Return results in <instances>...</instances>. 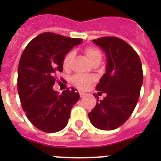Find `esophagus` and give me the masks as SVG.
<instances>
[{
	"label": "esophagus",
	"instance_id": "obj_1",
	"mask_svg": "<svg viewBox=\"0 0 161 161\" xmlns=\"http://www.w3.org/2000/svg\"><path fill=\"white\" fill-rule=\"evenodd\" d=\"M79 93H80V97H84L86 95V93H85V92H83V91H79Z\"/></svg>",
	"mask_w": 161,
	"mask_h": 161
}]
</instances>
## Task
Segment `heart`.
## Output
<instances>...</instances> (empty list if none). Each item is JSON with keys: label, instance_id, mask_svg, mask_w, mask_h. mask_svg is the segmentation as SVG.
Returning a JSON list of instances; mask_svg holds the SVG:
<instances>
[{"label": "heart", "instance_id": "heart-1", "mask_svg": "<svg viewBox=\"0 0 161 161\" xmlns=\"http://www.w3.org/2000/svg\"><path fill=\"white\" fill-rule=\"evenodd\" d=\"M84 53L91 64L94 63L96 61H101V59H102V52H101L100 50L95 47H86L84 49ZM73 58V52H69L66 54L63 60V66L64 69L68 70L70 68ZM93 78L92 76L82 75V74H76V75L72 76V81L76 87L80 88V89H85L90 85L91 82L93 81Z\"/></svg>", "mask_w": 161, "mask_h": 161}]
</instances>
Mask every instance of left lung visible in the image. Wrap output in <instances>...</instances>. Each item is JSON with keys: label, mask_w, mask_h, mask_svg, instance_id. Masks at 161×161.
Instances as JSON below:
<instances>
[{"label": "left lung", "mask_w": 161, "mask_h": 161, "mask_svg": "<svg viewBox=\"0 0 161 161\" xmlns=\"http://www.w3.org/2000/svg\"><path fill=\"white\" fill-rule=\"evenodd\" d=\"M106 55V72L97 85L96 106L89 113L91 123L97 129L112 130L129 119L136 108L143 85V68L139 55L127 42L115 37L93 40ZM98 95V93H97Z\"/></svg>", "instance_id": "left-lung-1"}]
</instances>
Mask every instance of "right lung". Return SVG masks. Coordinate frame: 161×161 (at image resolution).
<instances>
[{
  "mask_svg": "<svg viewBox=\"0 0 161 161\" xmlns=\"http://www.w3.org/2000/svg\"><path fill=\"white\" fill-rule=\"evenodd\" d=\"M81 42L80 38L42 33L22 52L18 68V95L27 119L38 130L54 133L68 124L79 93L72 88L59 95L52 87L55 73L63 72L66 54Z\"/></svg>",
  "mask_w": 161,
  "mask_h": 161,
  "instance_id": "add662e5",
  "label": "right lung"
}]
</instances>
